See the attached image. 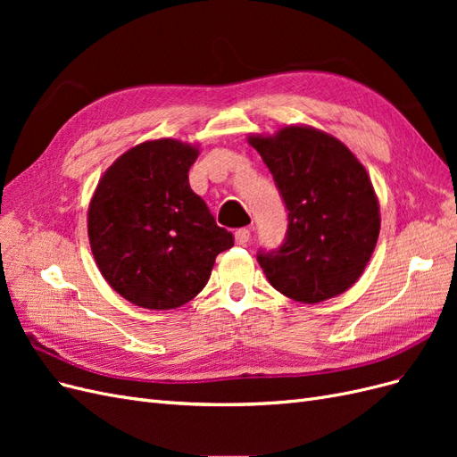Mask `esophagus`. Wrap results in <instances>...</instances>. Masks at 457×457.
<instances>
[{"instance_id":"1","label":"esophagus","mask_w":457,"mask_h":457,"mask_svg":"<svg viewBox=\"0 0 457 457\" xmlns=\"http://www.w3.org/2000/svg\"><path fill=\"white\" fill-rule=\"evenodd\" d=\"M250 237H252V230L247 228V227L238 228L237 232H234V240H237V244H240V245H244V244L250 242Z\"/></svg>"}]
</instances>
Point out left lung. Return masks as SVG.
Segmentation results:
<instances>
[{"label":"left lung","instance_id":"1","mask_svg":"<svg viewBox=\"0 0 457 457\" xmlns=\"http://www.w3.org/2000/svg\"><path fill=\"white\" fill-rule=\"evenodd\" d=\"M287 207L280 250L257 261L274 289L299 303L341 295L361 278L376 250L381 215L364 165L334 135L286 126L247 135Z\"/></svg>","mask_w":457,"mask_h":457}]
</instances>
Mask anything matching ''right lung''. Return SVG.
<instances>
[{
  "label": "right lung",
  "mask_w": 457,
  "mask_h": 457,
  "mask_svg": "<svg viewBox=\"0 0 457 457\" xmlns=\"http://www.w3.org/2000/svg\"><path fill=\"white\" fill-rule=\"evenodd\" d=\"M198 154V145L145 141L123 152L93 192L87 237L95 262L137 307L185 305L210 280L215 257L234 245L188 185Z\"/></svg>",
  "instance_id": "obj_1"
}]
</instances>
